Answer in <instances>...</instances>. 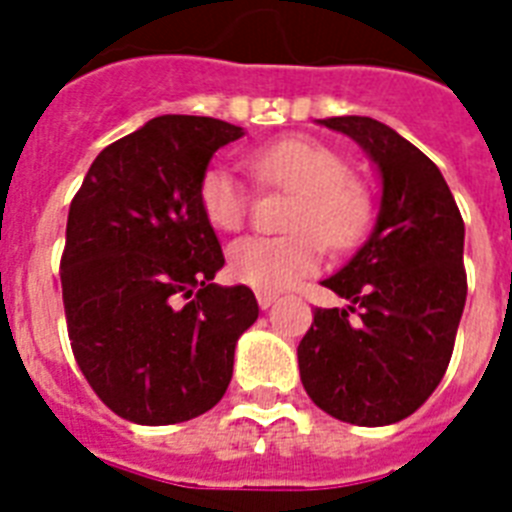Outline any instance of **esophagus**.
<instances>
[{"instance_id": "obj_1", "label": "esophagus", "mask_w": 512, "mask_h": 512, "mask_svg": "<svg viewBox=\"0 0 512 512\" xmlns=\"http://www.w3.org/2000/svg\"><path fill=\"white\" fill-rule=\"evenodd\" d=\"M276 300H279V295H276V292H265V289H260V292H257V305H260V308H271Z\"/></svg>"}]
</instances>
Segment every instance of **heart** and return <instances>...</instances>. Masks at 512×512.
Here are the masks:
<instances>
[{
	"instance_id": "b5f03b06",
	"label": "heart",
	"mask_w": 512,
	"mask_h": 512,
	"mask_svg": "<svg viewBox=\"0 0 512 512\" xmlns=\"http://www.w3.org/2000/svg\"><path fill=\"white\" fill-rule=\"evenodd\" d=\"M257 183L295 193L281 236H247L228 252V271L255 289H284L319 268L324 244L350 249L372 220V201L364 185L350 177L348 164L316 140L287 138L247 156ZM199 204L220 231H239L247 223L249 193L236 172L209 167L199 180Z\"/></svg>"
}]
</instances>
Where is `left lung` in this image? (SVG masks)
<instances>
[{"label":"left lung","instance_id":"left-lung-1","mask_svg":"<svg viewBox=\"0 0 512 512\" xmlns=\"http://www.w3.org/2000/svg\"><path fill=\"white\" fill-rule=\"evenodd\" d=\"M382 175L372 236L324 287L348 308H316L297 345L313 404L350 425L380 428L414 414L446 374L468 297L465 223L444 175L388 124L332 116ZM357 319H352V313Z\"/></svg>","mask_w":512,"mask_h":512}]
</instances>
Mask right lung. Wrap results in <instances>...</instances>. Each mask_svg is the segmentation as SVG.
<instances>
[{
  "label": "right lung",
  "instance_id": "1",
  "mask_svg": "<svg viewBox=\"0 0 512 512\" xmlns=\"http://www.w3.org/2000/svg\"><path fill=\"white\" fill-rule=\"evenodd\" d=\"M212 116H156L103 148L68 209L60 284L71 350L103 404L138 425L209 412L257 319L252 289L217 287L225 257L199 180L239 140Z\"/></svg>",
  "mask_w": 512,
  "mask_h": 512
}]
</instances>
